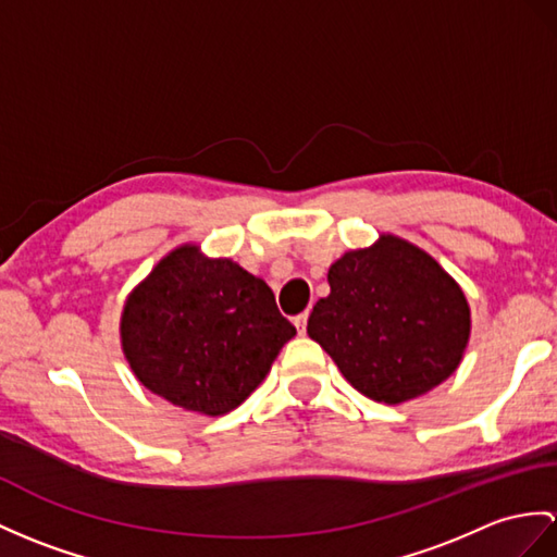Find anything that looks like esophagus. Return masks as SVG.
<instances>
[{
    "mask_svg": "<svg viewBox=\"0 0 557 557\" xmlns=\"http://www.w3.org/2000/svg\"><path fill=\"white\" fill-rule=\"evenodd\" d=\"M307 319H309V311H302V314H297V317L293 319V323L297 325V331H300V333L307 331Z\"/></svg>",
    "mask_w": 557,
    "mask_h": 557,
    "instance_id": "34e87169",
    "label": "esophagus"
}]
</instances>
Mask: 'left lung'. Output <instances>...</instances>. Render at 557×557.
<instances>
[{
	"mask_svg": "<svg viewBox=\"0 0 557 557\" xmlns=\"http://www.w3.org/2000/svg\"><path fill=\"white\" fill-rule=\"evenodd\" d=\"M331 295L307 321L361 395L401 404L425 395L456 369L470 337V307L432 257L397 236L349 250L329 269Z\"/></svg>",
	"mask_w": 557,
	"mask_h": 557,
	"instance_id": "obj_1",
	"label": "left lung"
}]
</instances>
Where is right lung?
<instances>
[{
  "mask_svg": "<svg viewBox=\"0 0 557 557\" xmlns=\"http://www.w3.org/2000/svg\"><path fill=\"white\" fill-rule=\"evenodd\" d=\"M295 325L262 278L182 246L125 302L122 349L139 383L186 411L222 416L260 385Z\"/></svg>",
  "mask_w": 557,
  "mask_h": 557,
  "instance_id": "right-lung-1",
  "label": "right lung"
}]
</instances>
